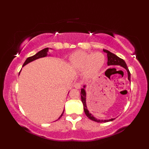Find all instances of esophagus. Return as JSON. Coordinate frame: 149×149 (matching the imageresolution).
Here are the masks:
<instances>
[{
    "instance_id": "esophagus-1",
    "label": "esophagus",
    "mask_w": 149,
    "mask_h": 149,
    "mask_svg": "<svg viewBox=\"0 0 149 149\" xmlns=\"http://www.w3.org/2000/svg\"><path fill=\"white\" fill-rule=\"evenodd\" d=\"M74 87H75V88H77V89H79V88H81V83H75Z\"/></svg>"
}]
</instances>
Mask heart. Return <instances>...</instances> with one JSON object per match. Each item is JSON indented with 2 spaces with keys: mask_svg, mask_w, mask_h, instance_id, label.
<instances>
[{
  "mask_svg": "<svg viewBox=\"0 0 149 149\" xmlns=\"http://www.w3.org/2000/svg\"><path fill=\"white\" fill-rule=\"evenodd\" d=\"M70 63L74 67L83 69L87 75H92L99 72L105 63V56L101 52L77 51L70 57Z\"/></svg>",
  "mask_w": 149,
  "mask_h": 149,
  "instance_id": "obj_1",
  "label": "heart"
}]
</instances>
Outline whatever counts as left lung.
Returning a JSON list of instances; mask_svg holds the SVG:
<instances>
[{
	"instance_id": "8db88e82",
	"label": "left lung",
	"mask_w": 149,
	"mask_h": 149,
	"mask_svg": "<svg viewBox=\"0 0 149 149\" xmlns=\"http://www.w3.org/2000/svg\"><path fill=\"white\" fill-rule=\"evenodd\" d=\"M104 52H105L107 53V65L109 66V65H120L122 66V67L126 69V70L127 71L128 73V79L131 81V73L129 70V68L127 67V65H126L125 62L124 61V60L120 58L119 57L116 56L114 54L111 53V52L108 51L106 49H103ZM110 69V68H109ZM84 88H85V86H84ZM81 101L83 104V108L84 113L86 114V115L89 118L90 120H93V121L97 122H110V121H113V120H115V118H111L109 120H98L97 118H95L93 115H91V113H89L88 110L87 109V107H86V92H85V90L84 88L81 90Z\"/></svg>"
}]
</instances>
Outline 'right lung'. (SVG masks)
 <instances>
[{"instance_id": "1", "label": "right lung", "mask_w": 149, "mask_h": 149, "mask_svg": "<svg viewBox=\"0 0 149 149\" xmlns=\"http://www.w3.org/2000/svg\"><path fill=\"white\" fill-rule=\"evenodd\" d=\"M48 51H49V48H45V49H43L42 50H40V52L36 53L35 55H34L33 56H31V57H29V58H27V59L26 60V61L24 62V65H23V66H25L26 65H27V64H28V63H29L34 61V60H36L37 59H38V58H43V57L47 56V52H48ZM19 74H20V72H19ZM63 113H64V110H63V113L61 114V115L59 116V118L58 119H59L62 116Z\"/></svg>"}]
</instances>
